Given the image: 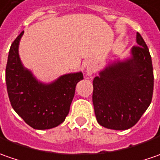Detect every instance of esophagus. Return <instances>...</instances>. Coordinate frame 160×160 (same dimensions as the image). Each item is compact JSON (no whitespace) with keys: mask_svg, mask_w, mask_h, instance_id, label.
<instances>
[{"mask_svg":"<svg viewBox=\"0 0 160 160\" xmlns=\"http://www.w3.org/2000/svg\"><path fill=\"white\" fill-rule=\"evenodd\" d=\"M96 72V67L94 65V63H92L91 62H88L86 64V74L88 76H91L93 73H95Z\"/></svg>","mask_w":160,"mask_h":160,"instance_id":"34e87169","label":"esophagus"}]
</instances>
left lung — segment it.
<instances>
[{
    "mask_svg": "<svg viewBox=\"0 0 160 160\" xmlns=\"http://www.w3.org/2000/svg\"><path fill=\"white\" fill-rule=\"evenodd\" d=\"M131 58L109 64L93 80L97 122L114 130L135 126L151 104L154 76L152 57L139 32Z\"/></svg>",
    "mask_w": 160,
    "mask_h": 160,
    "instance_id": "1",
    "label": "left lung"
}]
</instances>
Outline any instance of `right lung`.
<instances>
[{"mask_svg": "<svg viewBox=\"0 0 160 160\" xmlns=\"http://www.w3.org/2000/svg\"><path fill=\"white\" fill-rule=\"evenodd\" d=\"M24 31L12 42L6 66L8 98L15 112L34 129H50L63 123L70 111L75 88L83 80L82 72L59 77L50 84L36 80L25 69L18 55Z\"/></svg>", "mask_w": 160, "mask_h": 160, "instance_id": "1", "label": "right lung"}]
</instances>
